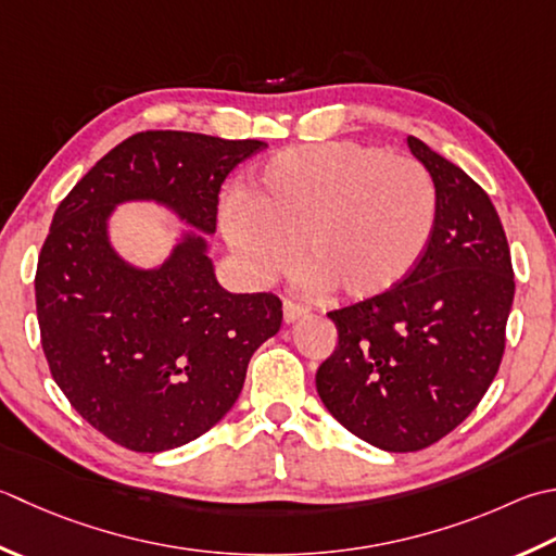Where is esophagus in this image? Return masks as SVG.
<instances>
[{
  "instance_id": "obj_1",
  "label": "esophagus",
  "mask_w": 556,
  "mask_h": 556,
  "mask_svg": "<svg viewBox=\"0 0 556 556\" xmlns=\"http://www.w3.org/2000/svg\"><path fill=\"white\" fill-rule=\"evenodd\" d=\"M285 323H296V320H301V318H308V308L306 306H299V303H293V301H285Z\"/></svg>"
}]
</instances>
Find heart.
<instances>
[{
    "label": "heart",
    "mask_w": 556,
    "mask_h": 556,
    "mask_svg": "<svg viewBox=\"0 0 556 556\" xmlns=\"http://www.w3.org/2000/svg\"><path fill=\"white\" fill-rule=\"evenodd\" d=\"M439 192L419 161L356 141L291 147L228 198L222 233L265 285L291 267L334 301H368L405 281L427 253Z\"/></svg>",
    "instance_id": "1"
}]
</instances>
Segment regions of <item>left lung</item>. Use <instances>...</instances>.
<instances>
[{
  "instance_id": "8db88e82",
  "label": "left lung",
  "mask_w": 556,
  "mask_h": 556,
  "mask_svg": "<svg viewBox=\"0 0 556 556\" xmlns=\"http://www.w3.org/2000/svg\"><path fill=\"white\" fill-rule=\"evenodd\" d=\"M407 147L439 192L431 243L395 289L328 313L340 342L315 374L330 415L388 453L427 448L480 405L516 291L489 194L421 139Z\"/></svg>"
}]
</instances>
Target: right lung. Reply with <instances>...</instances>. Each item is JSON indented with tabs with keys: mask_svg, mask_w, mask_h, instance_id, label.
<instances>
[{
	"mask_svg": "<svg viewBox=\"0 0 556 556\" xmlns=\"http://www.w3.org/2000/svg\"><path fill=\"white\" fill-rule=\"evenodd\" d=\"M257 139L139 132L74 185L52 216L36 271L42 352L54 383L111 441L161 453L200 439L233 407L250 356L279 332L281 301L231 293L206 237L219 190ZM154 201L191 228L156 268H137L110 241V216Z\"/></svg>",
	"mask_w": 556,
	"mask_h": 556,
	"instance_id": "obj_1",
	"label": "right lung"
}]
</instances>
